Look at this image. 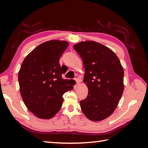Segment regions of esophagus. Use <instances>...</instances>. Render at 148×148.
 <instances>
[{"label":"esophagus","mask_w":148,"mask_h":148,"mask_svg":"<svg viewBox=\"0 0 148 148\" xmlns=\"http://www.w3.org/2000/svg\"><path fill=\"white\" fill-rule=\"evenodd\" d=\"M75 82H76V84H78L80 83L79 79L78 78H75Z\"/></svg>","instance_id":"1"}]
</instances>
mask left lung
I'll return each instance as SVG.
<instances>
[{
  "label": "left lung",
  "instance_id": "8db88e82",
  "mask_svg": "<svg viewBox=\"0 0 148 148\" xmlns=\"http://www.w3.org/2000/svg\"><path fill=\"white\" fill-rule=\"evenodd\" d=\"M73 48L83 62V82L88 88L80 101L83 114L92 121L104 120L113 113L123 92L124 71L115 53L95 41L81 42Z\"/></svg>",
  "mask_w": 148,
  "mask_h": 148
}]
</instances>
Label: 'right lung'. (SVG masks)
Here are the masks:
<instances>
[{
	"mask_svg": "<svg viewBox=\"0 0 148 148\" xmlns=\"http://www.w3.org/2000/svg\"><path fill=\"white\" fill-rule=\"evenodd\" d=\"M69 46L51 40L40 44L25 57L18 73L20 90L28 109L39 119H51L59 111L64 94L73 89V80L64 79L66 70L59 64Z\"/></svg>",
	"mask_w": 148,
	"mask_h": 148,
	"instance_id": "1",
	"label": "right lung"
}]
</instances>
